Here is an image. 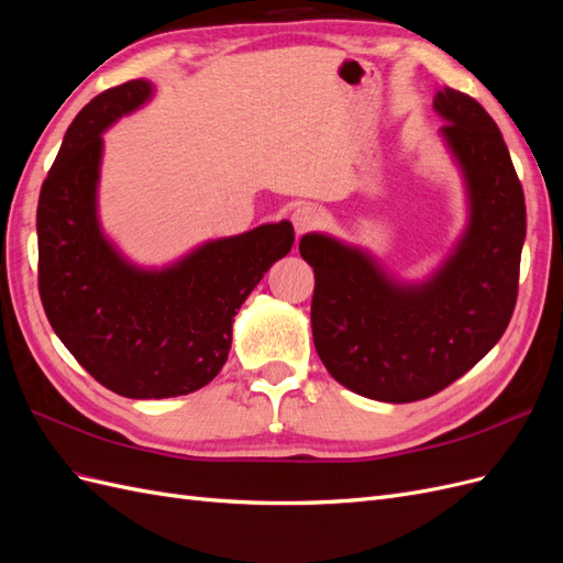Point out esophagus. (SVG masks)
Here are the masks:
<instances>
[{"mask_svg": "<svg viewBox=\"0 0 563 563\" xmlns=\"http://www.w3.org/2000/svg\"><path fill=\"white\" fill-rule=\"evenodd\" d=\"M291 220H294V228H296L298 236H302L305 232H312V230L323 225V216L319 213V209L310 207V203H308V207H298L294 211Z\"/></svg>", "mask_w": 563, "mask_h": 563, "instance_id": "1", "label": "esophagus"}]
</instances>
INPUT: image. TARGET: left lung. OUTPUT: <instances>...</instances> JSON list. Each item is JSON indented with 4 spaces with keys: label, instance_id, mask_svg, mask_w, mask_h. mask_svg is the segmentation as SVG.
I'll return each mask as SVG.
<instances>
[{
    "label": "left lung",
    "instance_id": "8db88e82",
    "mask_svg": "<svg viewBox=\"0 0 563 563\" xmlns=\"http://www.w3.org/2000/svg\"><path fill=\"white\" fill-rule=\"evenodd\" d=\"M439 129L465 180L467 228L430 279L399 282L360 246L310 232L312 338L331 376L356 395L408 404L449 387L512 319L526 203L503 133L467 93L439 89Z\"/></svg>",
    "mask_w": 563,
    "mask_h": 563
}]
</instances>
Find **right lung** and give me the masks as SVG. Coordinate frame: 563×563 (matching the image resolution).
I'll list each match as a JSON object with an SVG mask.
<instances>
[{"instance_id": "add662e5", "label": "right lung", "mask_w": 563, "mask_h": 563, "mask_svg": "<svg viewBox=\"0 0 563 563\" xmlns=\"http://www.w3.org/2000/svg\"><path fill=\"white\" fill-rule=\"evenodd\" d=\"M131 79L84 106L65 131L37 207L40 296L60 343L129 399H166L209 385L232 323L265 272L294 246L288 220L197 246L166 267H139L103 234L98 180L103 131L152 98Z\"/></svg>"}]
</instances>
